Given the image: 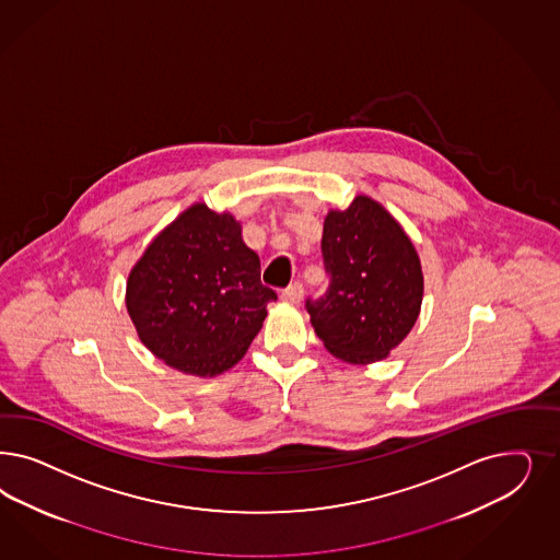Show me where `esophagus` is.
Here are the masks:
<instances>
[{
	"label": "esophagus",
	"mask_w": 560,
	"mask_h": 560,
	"mask_svg": "<svg viewBox=\"0 0 560 560\" xmlns=\"http://www.w3.org/2000/svg\"><path fill=\"white\" fill-rule=\"evenodd\" d=\"M303 296H305V290H303L301 282L290 284L289 289L282 292V299H284L287 303H292V305H299V303L303 301Z\"/></svg>",
	"instance_id": "1"
}]
</instances>
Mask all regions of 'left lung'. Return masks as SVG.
<instances>
[{"label":"left lung","mask_w":560,"mask_h":560,"mask_svg":"<svg viewBox=\"0 0 560 560\" xmlns=\"http://www.w3.org/2000/svg\"><path fill=\"white\" fill-rule=\"evenodd\" d=\"M322 252L329 289L307 301L315 334L340 361L387 359L415 327L424 294L410 236L380 201L361 194L346 210L327 212Z\"/></svg>","instance_id":"8db88e82"}]
</instances>
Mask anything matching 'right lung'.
Wrapping results in <instances>:
<instances>
[{"label":"right lung","instance_id":"1","mask_svg":"<svg viewBox=\"0 0 560 560\" xmlns=\"http://www.w3.org/2000/svg\"><path fill=\"white\" fill-rule=\"evenodd\" d=\"M276 292L231 212L203 201L164 226L127 276L138 338L164 364L194 377L233 369L268 317Z\"/></svg>","mask_w":560,"mask_h":560}]
</instances>
